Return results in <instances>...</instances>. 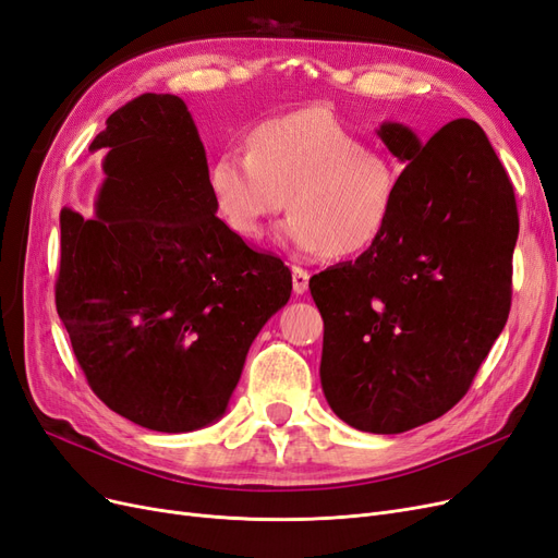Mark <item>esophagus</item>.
Listing matches in <instances>:
<instances>
[{
	"instance_id": "esophagus-1",
	"label": "esophagus",
	"mask_w": 558,
	"mask_h": 558,
	"mask_svg": "<svg viewBox=\"0 0 558 558\" xmlns=\"http://www.w3.org/2000/svg\"><path fill=\"white\" fill-rule=\"evenodd\" d=\"M291 272H293V291L298 295L306 293V288H310V272L302 270V267H298V265L291 267Z\"/></svg>"
}]
</instances>
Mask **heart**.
Segmentation results:
<instances>
[{
	"mask_svg": "<svg viewBox=\"0 0 558 558\" xmlns=\"http://www.w3.org/2000/svg\"><path fill=\"white\" fill-rule=\"evenodd\" d=\"M217 217L238 238H263L286 207L283 240L304 254L353 256L386 228L397 196L390 161L325 110L258 122L246 155L221 151L207 168Z\"/></svg>",
	"mask_w": 558,
	"mask_h": 558,
	"instance_id": "b5f03b06",
	"label": "heart"
}]
</instances>
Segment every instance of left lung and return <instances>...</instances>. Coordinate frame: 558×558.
Listing matches in <instances>:
<instances>
[{
	"instance_id": "1",
	"label": "left lung",
	"mask_w": 558,
	"mask_h": 558,
	"mask_svg": "<svg viewBox=\"0 0 558 558\" xmlns=\"http://www.w3.org/2000/svg\"><path fill=\"white\" fill-rule=\"evenodd\" d=\"M376 133L407 163L392 215L367 252L310 288L330 409L360 432L401 434L448 413L501 335L520 219L475 122L454 120L429 141L397 122Z\"/></svg>"
}]
</instances>
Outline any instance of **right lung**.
<instances>
[{"instance_id":"1","label":"right lung","mask_w":558,"mask_h":558,"mask_svg":"<svg viewBox=\"0 0 558 558\" xmlns=\"http://www.w3.org/2000/svg\"><path fill=\"white\" fill-rule=\"evenodd\" d=\"M94 217L62 209L54 304L89 388L151 432L213 425L248 345L291 298V270L217 217L207 157L180 96L143 94L89 145Z\"/></svg>"}]
</instances>
